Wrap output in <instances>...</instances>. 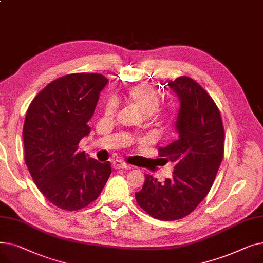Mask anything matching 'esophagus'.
Wrapping results in <instances>:
<instances>
[{
    "mask_svg": "<svg viewBox=\"0 0 263 263\" xmlns=\"http://www.w3.org/2000/svg\"><path fill=\"white\" fill-rule=\"evenodd\" d=\"M112 166H113L114 170H130V168H131L130 165H128V164H126V163H123V162H121V161H119V160L114 161V162L112 163Z\"/></svg>",
    "mask_w": 263,
    "mask_h": 263,
    "instance_id": "obj_1",
    "label": "esophagus"
}]
</instances>
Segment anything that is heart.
Wrapping results in <instances>:
<instances>
[{
	"mask_svg": "<svg viewBox=\"0 0 263 263\" xmlns=\"http://www.w3.org/2000/svg\"><path fill=\"white\" fill-rule=\"evenodd\" d=\"M128 103L134 107L137 112H140L142 115L149 117L156 114L157 109L160 105V95L159 92L148 84L142 83V84L135 85L132 87L127 96ZM116 103L110 101L107 106L105 114L107 116H112L115 112Z\"/></svg>",
	"mask_w": 263,
	"mask_h": 263,
	"instance_id": "b5f03b06",
	"label": "heart"
}]
</instances>
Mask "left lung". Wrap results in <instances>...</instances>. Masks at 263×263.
<instances>
[{
	"label": "left lung",
	"mask_w": 263,
	"mask_h": 263,
	"mask_svg": "<svg viewBox=\"0 0 263 263\" xmlns=\"http://www.w3.org/2000/svg\"><path fill=\"white\" fill-rule=\"evenodd\" d=\"M180 108L177 115L178 139L160 147L161 159L175 164L173 178L159 182L145 176L135 199L150 216L176 220L189 215L208 194L224 155V128L211 97L187 77L170 81Z\"/></svg>",
	"instance_id": "obj_1"
}]
</instances>
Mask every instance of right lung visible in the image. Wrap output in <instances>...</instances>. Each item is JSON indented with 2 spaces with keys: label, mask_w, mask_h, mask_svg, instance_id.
Returning a JSON list of instances; mask_svg holds the SVG:
<instances>
[{
  "label": "right lung",
  "mask_w": 263,
  "mask_h": 263,
  "mask_svg": "<svg viewBox=\"0 0 263 263\" xmlns=\"http://www.w3.org/2000/svg\"><path fill=\"white\" fill-rule=\"evenodd\" d=\"M107 79L99 73H72L51 82L32 101L23 126L24 159L39 191L68 211L96 200L112 173L79 151L89 134L100 91Z\"/></svg>",
  "instance_id": "obj_1"
}]
</instances>
